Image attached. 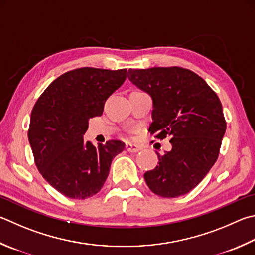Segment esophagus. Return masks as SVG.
<instances>
[{
	"label": "esophagus",
	"mask_w": 255,
	"mask_h": 255,
	"mask_svg": "<svg viewBox=\"0 0 255 255\" xmlns=\"http://www.w3.org/2000/svg\"><path fill=\"white\" fill-rule=\"evenodd\" d=\"M126 150L129 151V152H138L139 150H141V147L128 142V143H126Z\"/></svg>",
	"instance_id": "obj_1"
}]
</instances>
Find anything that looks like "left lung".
Returning a JSON list of instances; mask_svg holds the SVG:
<instances>
[{
  "label": "left lung",
  "mask_w": 255,
  "mask_h": 255,
  "mask_svg": "<svg viewBox=\"0 0 255 255\" xmlns=\"http://www.w3.org/2000/svg\"><path fill=\"white\" fill-rule=\"evenodd\" d=\"M133 85L152 98L151 135L169 137L172 150L145 173L146 184L161 197H178L195 188L220 154L226 129L216 92L195 72L182 67L129 69Z\"/></svg>",
  "instance_id": "obj_1"
}]
</instances>
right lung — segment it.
Here are the masks:
<instances>
[{
  "label": "right lung",
  "mask_w": 255,
  "mask_h": 255,
  "mask_svg": "<svg viewBox=\"0 0 255 255\" xmlns=\"http://www.w3.org/2000/svg\"><path fill=\"white\" fill-rule=\"evenodd\" d=\"M126 78L127 69H75L51 82L36 100L27 130L34 163L62 195L85 200L98 193L113 158L124 150L123 141L96 147L83 141V135L88 120L103 115L106 100Z\"/></svg>",
  "instance_id": "obj_1"
}]
</instances>
